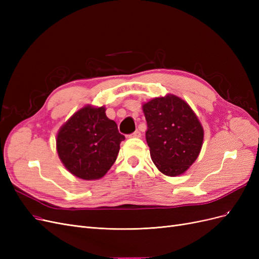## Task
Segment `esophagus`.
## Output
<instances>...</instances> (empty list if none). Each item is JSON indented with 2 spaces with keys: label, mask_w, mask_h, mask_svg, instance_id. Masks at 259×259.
I'll list each match as a JSON object with an SVG mask.
<instances>
[{
  "label": "esophagus",
  "mask_w": 259,
  "mask_h": 259,
  "mask_svg": "<svg viewBox=\"0 0 259 259\" xmlns=\"http://www.w3.org/2000/svg\"><path fill=\"white\" fill-rule=\"evenodd\" d=\"M131 137H135V138L142 137V133H140V132L137 130V131H135L134 133H132V134H131Z\"/></svg>",
  "instance_id": "obj_1"
}]
</instances>
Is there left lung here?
<instances>
[{
  "instance_id": "left-lung-1",
  "label": "left lung",
  "mask_w": 259,
  "mask_h": 259,
  "mask_svg": "<svg viewBox=\"0 0 259 259\" xmlns=\"http://www.w3.org/2000/svg\"><path fill=\"white\" fill-rule=\"evenodd\" d=\"M146 140L155 166L178 176L192 165L201 151L204 132L192 109L174 95L154 98L143 106Z\"/></svg>"
}]
</instances>
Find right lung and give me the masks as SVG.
<instances>
[{
	"label": "right lung",
	"mask_w": 259,
	"mask_h": 259,
	"mask_svg": "<svg viewBox=\"0 0 259 259\" xmlns=\"http://www.w3.org/2000/svg\"><path fill=\"white\" fill-rule=\"evenodd\" d=\"M104 107L86 106L75 112L59 130L56 146L61 162L74 176L99 179L116 160L124 140Z\"/></svg>",
	"instance_id": "right-lung-1"
}]
</instances>
